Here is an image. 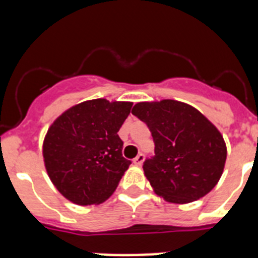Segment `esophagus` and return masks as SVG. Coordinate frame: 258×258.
<instances>
[{"mask_svg":"<svg viewBox=\"0 0 258 258\" xmlns=\"http://www.w3.org/2000/svg\"><path fill=\"white\" fill-rule=\"evenodd\" d=\"M143 160H145V155L143 154L137 155V156L133 159V164L137 166H141L143 164Z\"/></svg>","mask_w":258,"mask_h":258,"instance_id":"obj_1","label":"esophagus"}]
</instances>
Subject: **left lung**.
Here are the masks:
<instances>
[{"instance_id": "obj_1", "label": "left lung", "mask_w": 258, "mask_h": 258, "mask_svg": "<svg viewBox=\"0 0 258 258\" xmlns=\"http://www.w3.org/2000/svg\"><path fill=\"white\" fill-rule=\"evenodd\" d=\"M132 113L151 131L155 156L143 170L165 202L187 204L211 192L220 181L227 149L222 134L195 107L174 99L140 102Z\"/></svg>"}]
</instances>
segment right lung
<instances>
[{"label": "right lung", "instance_id": "1", "mask_svg": "<svg viewBox=\"0 0 258 258\" xmlns=\"http://www.w3.org/2000/svg\"><path fill=\"white\" fill-rule=\"evenodd\" d=\"M132 102L104 98L81 102L59 115L42 143L45 169L56 190L77 206L106 202L131 161L117 132Z\"/></svg>", "mask_w": 258, "mask_h": 258}]
</instances>
